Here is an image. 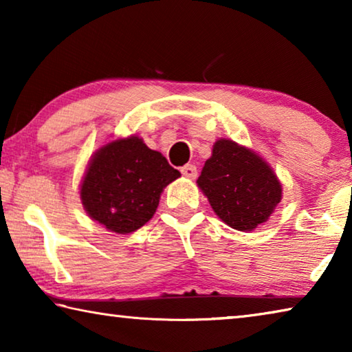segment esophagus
Here are the masks:
<instances>
[{"instance_id":"34e87169","label":"esophagus","mask_w":352,"mask_h":352,"mask_svg":"<svg viewBox=\"0 0 352 352\" xmlns=\"http://www.w3.org/2000/svg\"><path fill=\"white\" fill-rule=\"evenodd\" d=\"M182 170V174L184 175V177H188V178H194L197 177V166H194V164H186V166H183V168L180 169Z\"/></svg>"}]
</instances>
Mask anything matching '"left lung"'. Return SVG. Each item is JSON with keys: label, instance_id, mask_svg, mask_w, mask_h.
<instances>
[{"label": "left lung", "instance_id": "obj_1", "mask_svg": "<svg viewBox=\"0 0 352 352\" xmlns=\"http://www.w3.org/2000/svg\"><path fill=\"white\" fill-rule=\"evenodd\" d=\"M197 183L214 212L239 231H252L267 222L283 194L270 166L230 140L214 144Z\"/></svg>", "mask_w": 352, "mask_h": 352}]
</instances>
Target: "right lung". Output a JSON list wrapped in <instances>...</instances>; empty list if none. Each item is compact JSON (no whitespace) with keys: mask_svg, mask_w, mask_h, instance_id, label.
I'll return each mask as SVG.
<instances>
[{"mask_svg":"<svg viewBox=\"0 0 352 352\" xmlns=\"http://www.w3.org/2000/svg\"><path fill=\"white\" fill-rule=\"evenodd\" d=\"M180 172L138 136L109 142L94 153L83 177L80 199L93 220L127 234L152 219L160 195Z\"/></svg>","mask_w":352,"mask_h":352,"instance_id":"1","label":"right lung"}]
</instances>
